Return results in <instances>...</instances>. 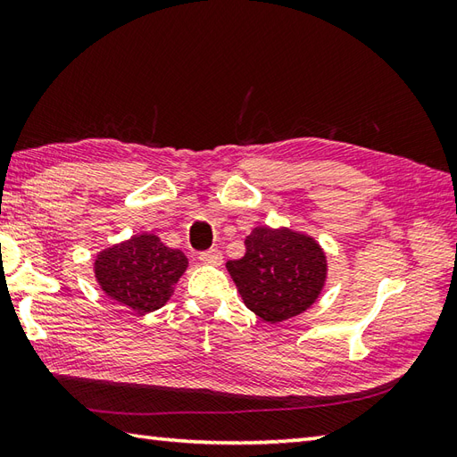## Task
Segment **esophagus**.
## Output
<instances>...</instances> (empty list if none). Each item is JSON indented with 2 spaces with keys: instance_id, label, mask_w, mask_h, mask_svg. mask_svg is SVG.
Instances as JSON below:
<instances>
[{
  "instance_id": "34e87169",
  "label": "esophagus",
  "mask_w": 457,
  "mask_h": 457,
  "mask_svg": "<svg viewBox=\"0 0 457 457\" xmlns=\"http://www.w3.org/2000/svg\"><path fill=\"white\" fill-rule=\"evenodd\" d=\"M204 265H221V253L218 249H208V251H204V253H200V257H198Z\"/></svg>"
}]
</instances>
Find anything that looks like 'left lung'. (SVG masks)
Masks as SVG:
<instances>
[{
    "label": "left lung",
    "mask_w": 457,
    "mask_h": 457,
    "mask_svg": "<svg viewBox=\"0 0 457 457\" xmlns=\"http://www.w3.org/2000/svg\"><path fill=\"white\" fill-rule=\"evenodd\" d=\"M226 267L245 306L269 324L306 312L328 275L326 255L314 237L267 226L251 231L245 255Z\"/></svg>",
    "instance_id": "1"
}]
</instances>
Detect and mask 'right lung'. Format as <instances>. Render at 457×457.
I'll return each instance as SVG.
<instances>
[{
	"instance_id": "add662e5",
	"label": "right lung",
	"mask_w": 457,
	"mask_h": 457,
	"mask_svg": "<svg viewBox=\"0 0 457 457\" xmlns=\"http://www.w3.org/2000/svg\"><path fill=\"white\" fill-rule=\"evenodd\" d=\"M187 267L188 259L180 249L167 247L153 234H141L100 251L94 273L112 300L135 314H147L167 304Z\"/></svg>"
}]
</instances>
